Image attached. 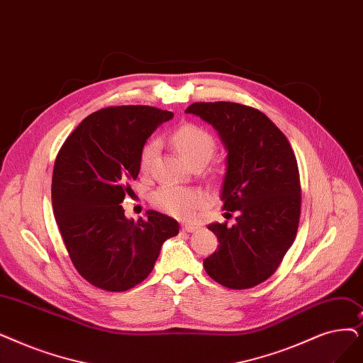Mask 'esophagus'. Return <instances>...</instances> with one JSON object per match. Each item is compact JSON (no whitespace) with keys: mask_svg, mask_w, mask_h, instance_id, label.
Returning a JSON list of instances; mask_svg holds the SVG:
<instances>
[{"mask_svg":"<svg viewBox=\"0 0 363 363\" xmlns=\"http://www.w3.org/2000/svg\"><path fill=\"white\" fill-rule=\"evenodd\" d=\"M199 230V227L197 225H193V224H185V225H182V231H185V233H194V231H197Z\"/></svg>","mask_w":363,"mask_h":363,"instance_id":"34e87169","label":"esophagus"}]
</instances>
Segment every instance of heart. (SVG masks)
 <instances>
[{
    "instance_id": "heart-1",
    "label": "heart",
    "mask_w": 363,
    "mask_h": 363,
    "mask_svg": "<svg viewBox=\"0 0 363 363\" xmlns=\"http://www.w3.org/2000/svg\"><path fill=\"white\" fill-rule=\"evenodd\" d=\"M172 139L181 155L190 164L197 162L208 163L216 147L212 133L194 123L181 124L173 132ZM159 150L160 140L157 138L150 139L143 150H140L139 167L144 173L151 170ZM151 203L154 208L160 209L167 215L179 219H191L197 211H200L206 204V199H204L203 194L194 190H188V188L163 185L151 196Z\"/></svg>"
}]
</instances>
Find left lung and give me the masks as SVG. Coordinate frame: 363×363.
Segmentation results:
<instances>
[{
    "mask_svg": "<svg viewBox=\"0 0 363 363\" xmlns=\"http://www.w3.org/2000/svg\"><path fill=\"white\" fill-rule=\"evenodd\" d=\"M228 150L223 209L235 224H211L216 252L203 261L206 273L230 289H249L274 274L292 246L301 215V182L288 138L257 108L235 102H196ZM233 216L231 213H227Z\"/></svg>",
    "mask_w": 363,
    "mask_h": 363,
    "instance_id": "1",
    "label": "left lung"
}]
</instances>
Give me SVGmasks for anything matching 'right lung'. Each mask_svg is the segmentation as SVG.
Returning a JSON list of instances; mask_svg holds the SVG:
<instances>
[{"label": "right lung", "instance_id": "right-lung-1", "mask_svg": "<svg viewBox=\"0 0 363 363\" xmlns=\"http://www.w3.org/2000/svg\"><path fill=\"white\" fill-rule=\"evenodd\" d=\"M173 113L148 105L108 106L86 117L60 147L52 203L62 240L78 272L108 292L129 291L154 269L164 240L179 233L175 219L148 211L138 223L121 203L133 194L140 150Z\"/></svg>", "mask_w": 363, "mask_h": 363}]
</instances>
